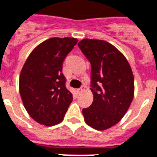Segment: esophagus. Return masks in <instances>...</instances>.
Listing matches in <instances>:
<instances>
[{
  "label": "esophagus",
  "instance_id": "34e87169",
  "mask_svg": "<svg viewBox=\"0 0 157 157\" xmlns=\"http://www.w3.org/2000/svg\"><path fill=\"white\" fill-rule=\"evenodd\" d=\"M84 89H85V88H84V86H83V87H81L80 88H78L77 90L78 94H82L83 92H84Z\"/></svg>",
  "mask_w": 157,
  "mask_h": 157
}]
</instances>
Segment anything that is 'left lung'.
I'll return each instance as SVG.
<instances>
[{"label": "left lung", "mask_w": 157, "mask_h": 157, "mask_svg": "<svg viewBox=\"0 0 157 157\" xmlns=\"http://www.w3.org/2000/svg\"><path fill=\"white\" fill-rule=\"evenodd\" d=\"M78 46L91 63L94 101L83 109L84 121L98 131L121 121L134 97V76L122 52L107 41L83 39Z\"/></svg>", "instance_id": "left-lung-1"}]
</instances>
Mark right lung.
Returning a JSON list of instances; mask_svg holds the SVG:
<instances>
[{
    "label": "right lung",
    "instance_id": "add662e5",
    "mask_svg": "<svg viewBox=\"0 0 157 157\" xmlns=\"http://www.w3.org/2000/svg\"><path fill=\"white\" fill-rule=\"evenodd\" d=\"M76 38L48 39L33 49L22 67L19 90L25 110L35 122L50 127L63 121L73 95L65 87L63 62Z\"/></svg>",
    "mask_w": 157,
    "mask_h": 157
}]
</instances>
